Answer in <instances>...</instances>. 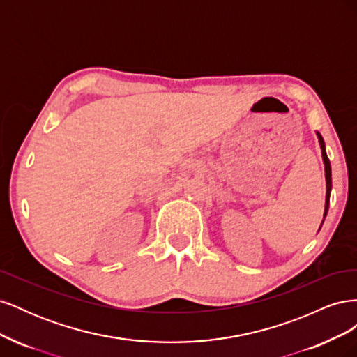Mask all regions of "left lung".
Segmentation results:
<instances>
[{
  "mask_svg": "<svg viewBox=\"0 0 357 357\" xmlns=\"http://www.w3.org/2000/svg\"><path fill=\"white\" fill-rule=\"evenodd\" d=\"M319 137V143L321 147V156H323V162H325V172H326V204H325V214L323 218H326L328 214V208H329V197H331V189H332V174H331V162L329 158L326 155V149H325V142H323L321 135L317 132Z\"/></svg>",
  "mask_w": 357,
  "mask_h": 357,
  "instance_id": "left-lung-1",
  "label": "left lung"
}]
</instances>
